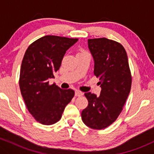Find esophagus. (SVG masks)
Instances as JSON below:
<instances>
[{
	"mask_svg": "<svg viewBox=\"0 0 154 154\" xmlns=\"http://www.w3.org/2000/svg\"><path fill=\"white\" fill-rule=\"evenodd\" d=\"M83 95L82 92H81L80 91H78V90H76L75 91V95L76 96H81V95Z\"/></svg>",
	"mask_w": 154,
	"mask_h": 154,
	"instance_id": "34e87169",
	"label": "esophagus"
}]
</instances>
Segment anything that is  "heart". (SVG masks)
I'll return each mask as SVG.
<instances>
[{"mask_svg": "<svg viewBox=\"0 0 154 154\" xmlns=\"http://www.w3.org/2000/svg\"><path fill=\"white\" fill-rule=\"evenodd\" d=\"M79 53H87V52H86V51H83V50H82V51H80V52H79Z\"/></svg>", "mask_w": 154, "mask_h": 154, "instance_id": "obj_1", "label": "heart"}]
</instances>
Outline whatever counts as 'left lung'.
Masks as SVG:
<instances>
[{"label": "left lung", "instance_id": "left-lung-1", "mask_svg": "<svg viewBox=\"0 0 154 154\" xmlns=\"http://www.w3.org/2000/svg\"><path fill=\"white\" fill-rule=\"evenodd\" d=\"M88 47L101 91L99 96L85 93L88 105L81 116L88 127L102 130L114 122L122 111L131 89V72L126 51L118 42L106 38L88 39Z\"/></svg>", "mask_w": 154, "mask_h": 154}]
</instances>
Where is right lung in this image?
I'll return each mask as SVG.
<instances>
[{"label": "right lung", "instance_id": "right-lung-1", "mask_svg": "<svg viewBox=\"0 0 154 154\" xmlns=\"http://www.w3.org/2000/svg\"><path fill=\"white\" fill-rule=\"evenodd\" d=\"M77 38L45 35L26 49L19 75V88L29 112L39 123L51 125L61 119L66 106L75 95L72 89L62 90L49 84L61 66L66 51Z\"/></svg>", "mask_w": 154, "mask_h": 154}]
</instances>
